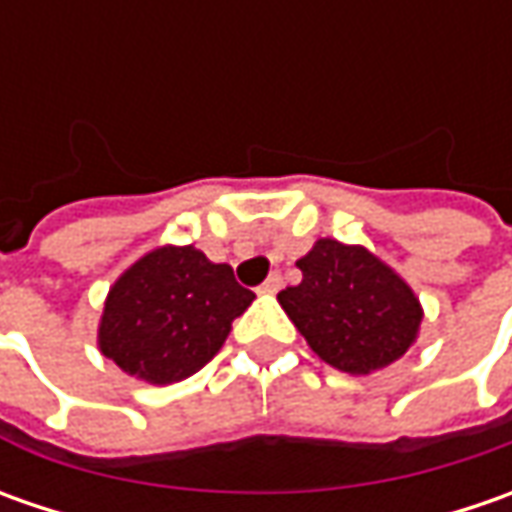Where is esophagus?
<instances>
[{"label": "esophagus", "mask_w": 512, "mask_h": 512, "mask_svg": "<svg viewBox=\"0 0 512 512\" xmlns=\"http://www.w3.org/2000/svg\"><path fill=\"white\" fill-rule=\"evenodd\" d=\"M279 287H282V276L279 273H270L265 282L259 285V293H279Z\"/></svg>", "instance_id": "esophagus-1"}]
</instances>
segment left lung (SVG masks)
<instances>
[{"label": "left lung", "mask_w": 512, "mask_h": 512, "mask_svg": "<svg viewBox=\"0 0 512 512\" xmlns=\"http://www.w3.org/2000/svg\"><path fill=\"white\" fill-rule=\"evenodd\" d=\"M296 267L302 282L279 293L290 322L336 370L367 376L416 342L422 305L402 276L367 247L319 239Z\"/></svg>", "instance_id": "left-lung-1"}]
</instances>
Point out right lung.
<instances>
[{
  "label": "right lung",
  "instance_id": "right-lung-1",
  "mask_svg": "<svg viewBox=\"0 0 512 512\" xmlns=\"http://www.w3.org/2000/svg\"><path fill=\"white\" fill-rule=\"evenodd\" d=\"M253 299L233 267L193 245L156 247L110 287L99 350L142 382H182L219 353Z\"/></svg>",
  "mask_w": 512,
  "mask_h": 512
}]
</instances>
